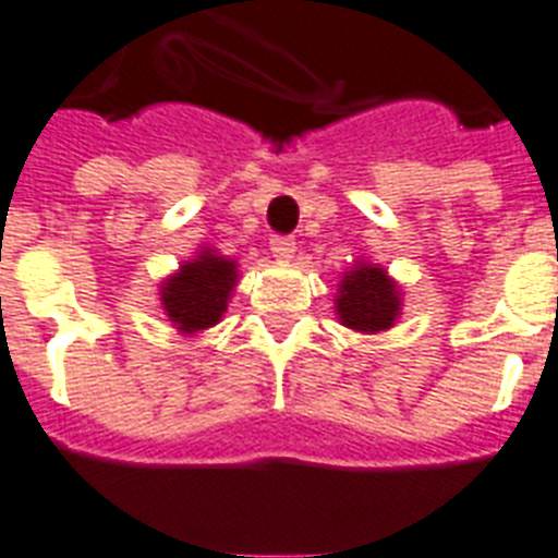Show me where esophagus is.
<instances>
[{
  "mask_svg": "<svg viewBox=\"0 0 558 558\" xmlns=\"http://www.w3.org/2000/svg\"><path fill=\"white\" fill-rule=\"evenodd\" d=\"M269 248L275 257H280V260H289L292 254H295V240L289 234H275L269 240Z\"/></svg>",
  "mask_w": 558,
  "mask_h": 558,
  "instance_id": "1",
  "label": "esophagus"
}]
</instances>
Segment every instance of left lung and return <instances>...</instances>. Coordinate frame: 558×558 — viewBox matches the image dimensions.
Returning a JSON list of instances; mask_svg holds the SVG:
<instances>
[{
	"label": "left lung",
	"instance_id": "left-lung-1",
	"mask_svg": "<svg viewBox=\"0 0 558 558\" xmlns=\"http://www.w3.org/2000/svg\"><path fill=\"white\" fill-rule=\"evenodd\" d=\"M336 313H339L341 324H348L359 332L388 330L399 313L397 287L376 266H356L341 280Z\"/></svg>",
	"mask_w": 558,
	"mask_h": 558
}]
</instances>
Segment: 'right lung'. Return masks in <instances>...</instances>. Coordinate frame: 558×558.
Wrapping results in <instances>:
<instances>
[{"instance_id":"add662e5","label":"right lung","mask_w":558,"mask_h":558,"mask_svg":"<svg viewBox=\"0 0 558 558\" xmlns=\"http://www.w3.org/2000/svg\"><path fill=\"white\" fill-rule=\"evenodd\" d=\"M236 283V266L226 257L202 252L193 263H185L177 278L161 287L165 313L182 332H196L222 318L228 295Z\"/></svg>"}]
</instances>
